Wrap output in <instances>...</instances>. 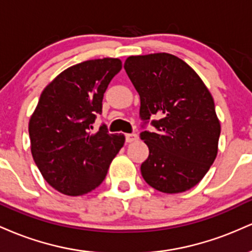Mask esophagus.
<instances>
[{
  "instance_id": "obj_1",
  "label": "esophagus",
  "mask_w": 252,
  "mask_h": 252,
  "mask_svg": "<svg viewBox=\"0 0 252 252\" xmlns=\"http://www.w3.org/2000/svg\"><path fill=\"white\" fill-rule=\"evenodd\" d=\"M136 140H137V135L136 134H126V142H134Z\"/></svg>"
}]
</instances>
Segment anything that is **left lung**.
I'll return each instance as SVG.
<instances>
[{"mask_svg": "<svg viewBox=\"0 0 252 252\" xmlns=\"http://www.w3.org/2000/svg\"><path fill=\"white\" fill-rule=\"evenodd\" d=\"M124 70L140 94L141 140L149 156L141 164L143 179L163 193L194 187L216 160L220 123L213 98L200 77L169 53L129 57Z\"/></svg>", "mask_w": 252, "mask_h": 252, "instance_id": "left-lung-1", "label": "left lung"}]
</instances>
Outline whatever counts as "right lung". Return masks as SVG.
<instances>
[{
	"label": "right lung",
	"instance_id": "1",
	"mask_svg": "<svg viewBox=\"0 0 252 252\" xmlns=\"http://www.w3.org/2000/svg\"><path fill=\"white\" fill-rule=\"evenodd\" d=\"M121 68L114 58L77 63L40 96L28 126L32 155L43 179L60 193L77 196L96 189L123 147L124 135L109 134L105 124L91 132L104 92Z\"/></svg>",
	"mask_w": 252,
	"mask_h": 252
}]
</instances>
